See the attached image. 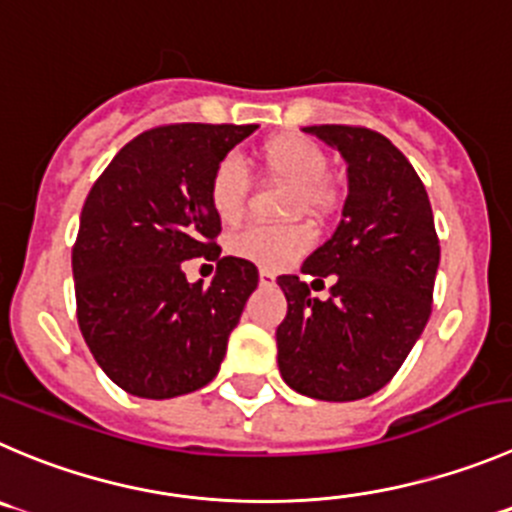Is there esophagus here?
Returning <instances> with one entry per match:
<instances>
[{"instance_id": "34e87169", "label": "esophagus", "mask_w": 512, "mask_h": 512, "mask_svg": "<svg viewBox=\"0 0 512 512\" xmlns=\"http://www.w3.org/2000/svg\"><path fill=\"white\" fill-rule=\"evenodd\" d=\"M259 284L261 286H274L276 284V276L271 271H261L259 274Z\"/></svg>"}]
</instances>
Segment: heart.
I'll return each mask as SVG.
<instances>
[{"instance_id":"obj_1","label":"heart","mask_w":512,"mask_h":512,"mask_svg":"<svg viewBox=\"0 0 512 512\" xmlns=\"http://www.w3.org/2000/svg\"><path fill=\"white\" fill-rule=\"evenodd\" d=\"M259 160L269 173L296 186L294 213L321 211L332 203L326 186L329 158L314 140L304 135H276L259 148ZM248 180L236 158H223L213 168L208 183L211 208L223 223H236L246 211ZM311 231L301 223L294 226H251L236 233L228 243L233 256L251 261L264 271H281L299 261L311 246Z\"/></svg>"}]
</instances>
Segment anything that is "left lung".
Returning <instances> with one entry per match:
<instances>
[{"mask_svg": "<svg viewBox=\"0 0 512 512\" xmlns=\"http://www.w3.org/2000/svg\"><path fill=\"white\" fill-rule=\"evenodd\" d=\"M304 133L344 158L347 201L332 238L301 264L321 284L332 276L329 296L311 299L294 274L276 279L289 306L276 329L279 372L306 397L354 402L379 392L420 339L440 241L422 180L384 135L349 125Z\"/></svg>", "mask_w": 512, "mask_h": 512, "instance_id": "left-lung-1", "label": "left lung"}]
</instances>
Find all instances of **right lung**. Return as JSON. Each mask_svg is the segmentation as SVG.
<instances>
[{
	"label": "right lung",
	"mask_w": 512,
	"mask_h": 512,
	"mask_svg": "<svg viewBox=\"0 0 512 512\" xmlns=\"http://www.w3.org/2000/svg\"><path fill=\"white\" fill-rule=\"evenodd\" d=\"M259 125L183 123L130 140L97 178L72 248L77 321L102 372L128 394L170 399L206 387L248 296L251 261L221 256L213 168ZM217 261L212 286L182 261Z\"/></svg>",
	"instance_id": "add662e5"
}]
</instances>
